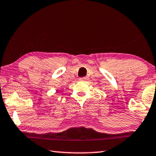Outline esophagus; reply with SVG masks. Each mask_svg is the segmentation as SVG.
Segmentation results:
<instances>
[{"label":"esophagus","mask_w":156,"mask_h":156,"mask_svg":"<svg viewBox=\"0 0 156 156\" xmlns=\"http://www.w3.org/2000/svg\"><path fill=\"white\" fill-rule=\"evenodd\" d=\"M87 76H83V77H82V78H80V80H82V81H86V80H87Z\"/></svg>","instance_id":"34e87169"}]
</instances>
